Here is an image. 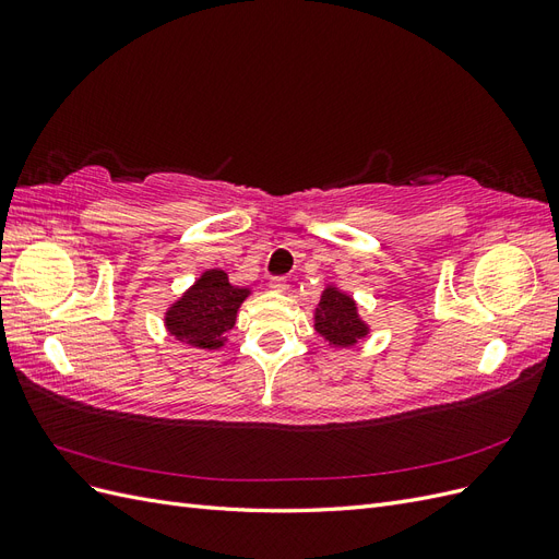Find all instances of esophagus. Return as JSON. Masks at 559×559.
Returning <instances> with one entry per match:
<instances>
[{
    "label": "esophagus",
    "mask_w": 559,
    "mask_h": 559,
    "mask_svg": "<svg viewBox=\"0 0 559 559\" xmlns=\"http://www.w3.org/2000/svg\"><path fill=\"white\" fill-rule=\"evenodd\" d=\"M267 286L275 292H286V277H270Z\"/></svg>",
    "instance_id": "obj_1"
}]
</instances>
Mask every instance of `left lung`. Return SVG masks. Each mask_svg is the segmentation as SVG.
Here are the masks:
<instances>
[{
  "mask_svg": "<svg viewBox=\"0 0 559 559\" xmlns=\"http://www.w3.org/2000/svg\"><path fill=\"white\" fill-rule=\"evenodd\" d=\"M314 329L333 347L357 345V341L368 333V326L357 314V302L333 286L321 294L314 310Z\"/></svg>",
  "mask_w": 559,
  "mask_h": 559,
  "instance_id": "left-lung-1",
  "label": "left lung"
}]
</instances>
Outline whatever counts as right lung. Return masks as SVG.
I'll return each mask as SVG.
<instances>
[{
	"label": "right lung",
	"instance_id": "add662e5",
	"mask_svg": "<svg viewBox=\"0 0 559 559\" xmlns=\"http://www.w3.org/2000/svg\"><path fill=\"white\" fill-rule=\"evenodd\" d=\"M247 296L249 289L233 286L224 270H207L165 312V326L181 343L216 349L224 345V333L235 326V314Z\"/></svg>",
	"mask_w": 559,
	"mask_h": 559
}]
</instances>
